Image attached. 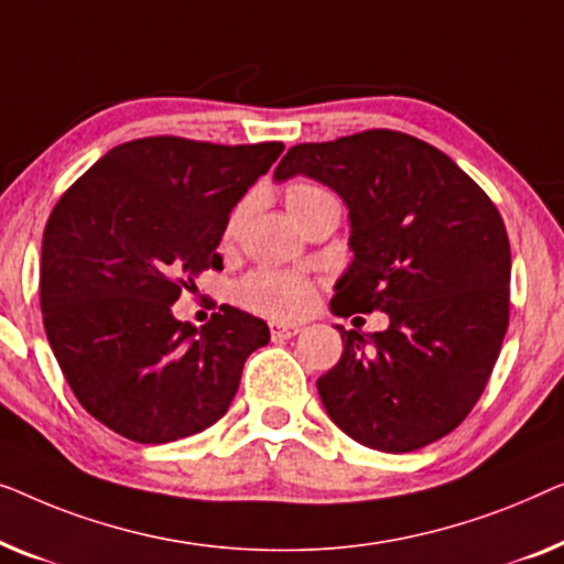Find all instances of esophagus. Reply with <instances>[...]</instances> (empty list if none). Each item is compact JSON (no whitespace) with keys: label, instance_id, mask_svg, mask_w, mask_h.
Here are the masks:
<instances>
[{"label":"esophagus","instance_id":"obj_1","mask_svg":"<svg viewBox=\"0 0 564 564\" xmlns=\"http://www.w3.org/2000/svg\"><path fill=\"white\" fill-rule=\"evenodd\" d=\"M301 332L299 324H285V322H273L271 324V337L273 339H291Z\"/></svg>","mask_w":564,"mask_h":564}]
</instances>
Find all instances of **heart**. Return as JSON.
Segmentation results:
<instances>
[{
	"label": "heart",
	"mask_w": 564,
	"mask_h": 564,
	"mask_svg": "<svg viewBox=\"0 0 564 564\" xmlns=\"http://www.w3.org/2000/svg\"><path fill=\"white\" fill-rule=\"evenodd\" d=\"M329 196L332 194L327 188L308 184V181H296V184L285 188V206H289L291 217L296 219L308 206L329 199ZM245 212H248V204L242 202L229 214L225 225V240H232L237 235ZM237 299L248 308H252V312L268 316H296L312 306L314 291L304 275L291 271H275V268H258V271L248 273L237 283Z\"/></svg>",
	"instance_id": "obj_1"
}]
</instances>
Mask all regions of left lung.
Listing matches in <instances>:
<instances>
[{"label": "left lung", "instance_id": "1", "mask_svg": "<svg viewBox=\"0 0 564 564\" xmlns=\"http://www.w3.org/2000/svg\"><path fill=\"white\" fill-rule=\"evenodd\" d=\"M304 176L350 209L352 263L337 316L386 312L388 329H339L343 358L316 380L332 422L380 452L437 442L470 414L509 327L511 248L488 194L430 142L365 130L293 145L275 181Z\"/></svg>", "mask_w": 564, "mask_h": 564}]
</instances>
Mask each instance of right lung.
<instances>
[{"label":"right lung","mask_w":564,"mask_h":564,"mask_svg":"<svg viewBox=\"0 0 564 564\" xmlns=\"http://www.w3.org/2000/svg\"><path fill=\"white\" fill-rule=\"evenodd\" d=\"M283 142L214 145L140 138L99 158L53 206L41 308L70 391L109 430L165 444L212 426L232 403L268 324L235 306L202 329L171 306L217 252L232 206Z\"/></svg>","instance_id":"add662e5"}]
</instances>
